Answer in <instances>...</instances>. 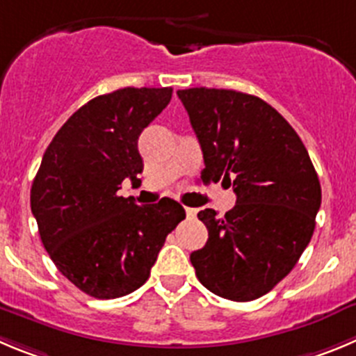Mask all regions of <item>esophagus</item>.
Listing matches in <instances>:
<instances>
[{
  "label": "esophagus",
  "mask_w": 356,
  "mask_h": 356,
  "mask_svg": "<svg viewBox=\"0 0 356 356\" xmlns=\"http://www.w3.org/2000/svg\"><path fill=\"white\" fill-rule=\"evenodd\" d=\"M184 211H186V216H188V218H195V216H197V209H193V207H184Z\"/></svg>",
  "instance_id": "34e87169"
}]
</instances>
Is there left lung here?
<instances>
[{
	"instance_id": "obj_1",
	"label": "left lung",
	"mask_w": 356,
	"mask_h": 356,
	"mask_svg": "<svg viewBox=\"0 0 356 356\" xmlns=\"http://www.w3.org/2000/svg\"><path fill=\"white\" fill-rule=\"evenodd\" d=\"M177 96L204 152L202 174L237 195L223 218L212 209L198 212L209 238L189 260L212 293L260 298L290 274L313 237L320 179L297 131L258 96L207 88Z\"/></svg>"
}]
</instances>
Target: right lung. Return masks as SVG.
I'll return each mask as SVG.
<instances>
[{
    "label": "right lung",
    "instance_id": "1",
    "mask_svg": "<svg viewBox=\"0 0 356 356\" xmlns=\"http://www.w3.org/2000/svg\"><path fill=\"white\" fill-rule=\"evenodd\" d=\"M172 88H124L82 105L49 144L31 186V212L58 270L95 298L147 281L167 235L186 218L170 198L119 197L144 168L138 137L170 103Z\"/></svg>",
    "mask_w": 356,
    "mask_h": 356
}]
</instances>
